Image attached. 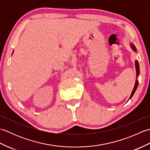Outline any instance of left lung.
I'll return each mask as SVG.
<instances>
[{
    "mask_svg": "<svg viewBox=\"0 0 150 150\" xmlns=\"http://www.w3.org/2000/svg\"><path fill=\"white\" fill-rule=\"evenodd\" d=\"M131 47H132V48L135 51V52H137V50H136V47H135V46L133 45V44H131ZM135 68H136V71H137V77H138V75H139V73H140V70H139V62H138V61L137 60H136L135 61ZM138 84H139V82H138V81L137 80H136V81H135V86H134V88H133V91H132V94H131V95H130V97H129V99H130V98H131L132 97H133V94L135 93V91H136V90H137V86H138Z\"/></svg>",
    "mask_w": 150,
    "mask_h": 150,
    "instance_id": "obj_1",
    "label": "left lung"
}]
</instances>
